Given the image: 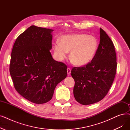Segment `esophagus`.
Segmentation results:
<instances>
[{
  "mask_svg": "<svg viewBox=\"0 0 130 130\" xmlns=\"http://www.w3.org/2000/svg\"><path fill=\"white\" fill-rule=\"evenodd\" d=\"M67 74L70 75L71 73V70L70 68H67Z\"/></svg>",
  "mask_w": 130,
  "mask_h": 130,
  "instance_id": "esophagus-1",
  "label": "esophagus"
}]
</instances>
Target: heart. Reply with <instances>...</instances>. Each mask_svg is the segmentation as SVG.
Listing matches in <instances>:
<instances>
[{
  "label": "heart",
  "mask_w": 130,
  "mask_h": 130,
  "mask_svg": "<svg viewBox=\"0 0 130 130\" xmlns=\"http://www.w3.org/2000/svg\"><path fill=\"white\" fill-rule=\"evenodd\" d=\"M98 46L97 38L93 35L75 33L62 36L59 42L54 44L55 52L59 59L66 58L70 52V59L76 66L87 64L94 56Z\"/></svg>",
  "instance_id": "b5f03b06"
}]
</instances>
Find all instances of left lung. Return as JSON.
<instances>
[{
	"label": "left lung",
	"mask_w": 130,
	"mask_h": 130,
	"mask_svg": "<svg viewBox=\"0 0 130 130\" xmlns=\"http://www.w3.org/2000/svg\"><path fill=\"white\" fill-rule=\"evenodd\" d=\"M116 67L114 44L105 31L100 28V42L91 62L72 70L71 75L75 81L73 94L75 100L83 105L102 100L114 81Z\"/></svg>",
	"instance_id": "obj_1"
}]
</instances>
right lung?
Listing matches in <instances>:
<instances>
[{"label": "right lung", "mask_w": 130, "mask_h": 130, "mask_svg": "<svg viewBox=\"0 0 130 130\" xmlns=\"http://www.w3.org/2000/svg\"><path fill=\"white\" fill-rule=\"evenodd\" d=\"M54 30L32 25L18 37L11 54L9 72L20 94L42 104L52 99L57 84L67 76V66L54 60Z\"/></svg>", "instance_id": "add662e5"}]
</instances>
